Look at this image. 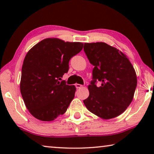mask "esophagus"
<instances>
[{
	"label": "esophagus",
	"instance_id": "obj_1",
	"mask_svg": "<svg viewBox=\"0 0 154 154\" xmlns=\"http://www.w3.org/2000/svg\"><path fill=\"white\" fill-rule=\"evenodd\" d=\"M82 87H83V85H81V84H79V83L75 84V88H76L77 89H79V88H81Z\"/></svg>",
	"mask_w": 154,
	"mask_h": 154
}]
</instances>
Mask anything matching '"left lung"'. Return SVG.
Instances as JSON below:
<instances>
[{
	"label": "left lung",
	"instance_id": "obj_1",
	"mask_svg": "<svg viewBox=\"0 0 154 154\" xmlns=\"http://www.w3.org/2000/svg\"><path fill=\"white\" fill-rule=\"evenodd\" d=\"M84 51L94 66L84 104L102 119L119 116L133 99L137 83L133 66L125 54L103 42L84 43ZM97 80L101 82L100 87L95 85Z\"/></svg>",
	"mask_w": 154,
	"mask_h": 154
}]
</instances>
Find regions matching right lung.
<instances>
[{
    "instance_id": "obj_1",
    "label": "right lung",
    "mask_w": 154,
    "mask_h": 154,
    "mask_svg": "<svg viewBox=\"0 0 154 154\" xmlns=\"http://www.w3.org/2000/svg\"><path fill=\"white\" fill-rule=\"evenodd\" d=\"M83 43L57 38L41 41L29 50L22 69L20 92L25 106L35 119L52 121L64 114L74 98L76 88L62 81L70 59Z\"/></svg>"
}]
</instances>
